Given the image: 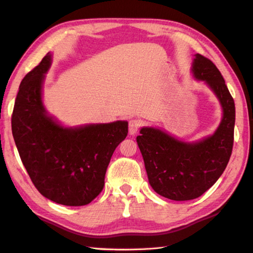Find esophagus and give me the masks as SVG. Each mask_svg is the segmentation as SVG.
I'll return each mask as SVG.
<instances>
[{
    "instance_id": "esophagus-1",
    "label": "esophagus",
    "mask_w": 253,
    "mask_h": 253,
    "mask_svg": "<svg viewBox=\"0 0 253 253\" xmlns=\"http://www.w3.org/2000/svg\"><path fill=\"white\" fill-rule=\"evenodd\" d=\"M142 126V122L139 121V119L137 118H132L129 121V134L130 135H134L136 134L138 129Z\"/></svg>"
}]
</instances>
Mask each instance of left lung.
Listing matches in <instances>:
<instances>
[{
	"instance_id": "1",
	"label": "left lung",
	"mask_w": 253,
	"mask_h": 253,
	"mask_svg": "<svg viewBox=\"0 0 253 253\" xmlns=\"http://www.w3.org/2000/svg\"><path fill=\"white\" fill-rule=\"evenodd\" d=\"M192 72L221 102L223 117L215 132L190 144L157 128L144 127L136 138L153 190L173 201L193 200L207 192L224 172L233 147L235 107L223 77L200 53L195 54Z\"/></svg>"
}]
</instances>
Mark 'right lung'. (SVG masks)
Masks as SVG:
<instances>
[{"label":"right lung","instance_id":"obj_1","mask_svg":"<svg viewBox=\"0 0 253 253\" xmlns=\"http://www.w3.org/2000/svg\"><path fill=\"white\" fill-rule=\"evenodd\" d=\"M51 53L21 81L12 114V134L21 161L37 190L53 202L81 207L105 185L107 168L127 122L65 128L46 115L41 92Z\"/></svg>","mask_w":253,"mask_h":253}]
</instances>
